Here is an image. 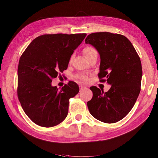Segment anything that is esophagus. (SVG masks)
Masks as SVG:
<instances>
[{
  "label": "esophagus",
  "instance_id": "obj_1",
  "mask_svg": "<svg viewBox=\"0 0 158 158\" xmlns=\"http://www.w3.org/2000/svg\"><path fill=\"white\" fill-rule=\"evenodd\" d=\"M84 89H85V87L83 86V85H80V92H82Z\"/></svg>",
  "mask_w": 158,
  "mask_h": 158
}]
</instances>
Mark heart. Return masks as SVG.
I'll return each mask as SVG.
<instances>
[{
    "instance_id": "1",
    "label": "heart",
    "mask_w": 158,
    "mask_h": 158,
    "mask_svg": "<svg viewBox=\"0 0 158 158\" xmlns=\"http://www.w3.org/2000/svg\"><path fill=\"white\" fill-rule=\"evenodd\" d=\"M83 53H84V56L86 57V59L89 60L94 54L98 53V52H97L96 50H95V48H94L93 47L87 46V47H85V48L83 49ZM73 55H72L70 56V60H69L70 62L72 61V60H73ZM77 78L79 80H80L81 81H82V82H87V81H88L87 78L85 77V76H83V75L77 76Z\"/></svg>"
}]
</instances>
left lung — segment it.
<instances>
[{"label": "left lung", "mask_w": 158, "mask_h": 158, "mask_svg": "<svg viewBox=\"0 0 158 158\" xmlns=\"http://www.w3.org/2000/svg\"><path fill=\"white\" fill-rule=\"evenodd\" d=\"M85 42L99 53V81L111 85L107 92L96 86L89 88L93 97L87 103L89 111L100 121L117 123L131 111L140 94L142 76L140 57L131 42L118 33H90Z\"/></svg>", "instance_id": "left-lung-1"}]
</instances>
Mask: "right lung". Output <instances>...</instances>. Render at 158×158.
Here are the masks:
<instances>
[{"label": "right lung", "mask_w": 158, "mask_h": 158, "mask_svg": "<svg viewBox=\"0 0 158 158\" xmlns=\"http://www.w3.org/2000/svg\"><path fill=\"white\" fill-rule=\"evenodd\" d=\"M86 33L44 34L36 37L23 51L18 67L17 94L25 113L36 125L52 127L66 118L69 99L79 92L70 81L59 89L52 80L67 69L74 51Z\"/></svg>", "instance_id": "1"}]
</instances>
